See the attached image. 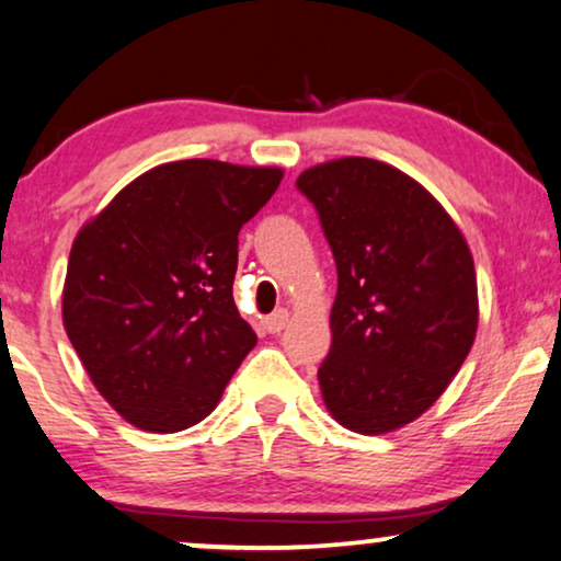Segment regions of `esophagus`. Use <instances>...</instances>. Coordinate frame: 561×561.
Here are the masks:
<instances>
[{"instance_id":"34e87169","label":"esophagus","mask_w":561,"mask_h":561,"mask_svg":"<svg viewBox=\"0 0 561 561\" xmlns=\"http://www.w3.org/2000/svg\"><path fill=\"white\" fill-rule=\"evenodd\" d=\"M288 324V312L286 309H278V312H273V314H267L265 317V330L270 335H278L283 328H286Z\"/></svg>"}]
</instances>
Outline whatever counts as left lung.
<instances>
[{"label": "left lung", "mask_w": 561, "mask_h": 561, "mask_svg": "<svg viewBox=\"0 0 561 561\" xmlns=\"http://www.w3.org/2000/svg\"><path fill=\"white\" fill-rule=\"evenodd\" d=\"M296 186L333 249V345L322 400L358 434H385L432 408L479 328L471 249L419 182L371 158L307 169Z\"/></svg>", "instance_id": "8db88e82"}]
</instances>
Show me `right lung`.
<instances>
[{"label": "right lung", "mask_w": 561, "mask_h": 561, "mask_svg": "<svg viewBox=\"0 0 561 561\" xmlns=\"http://www.w3.org/2000/svg\"><path fill=\"white\" fill-rule=\"evenodd\" d=\"M280 179L210 158L163 163L82 226L61 317L95 390L129 424H199L254 348L233 304L239 231Z\"/></svg>", "instance_id": "obj_1"}]
</instances>
